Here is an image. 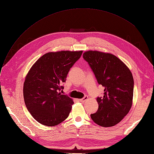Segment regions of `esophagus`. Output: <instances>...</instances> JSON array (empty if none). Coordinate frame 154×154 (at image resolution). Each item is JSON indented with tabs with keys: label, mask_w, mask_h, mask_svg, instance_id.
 <instances>
[{
	"label": "esophagus",
	"mask_w": 154,
	"mask_h": 154,
	"mask_svg": "<svg viewBox=\"0 0 154 154\" xmlns=\"http://www.w3.org/2000/svg\"><path fill=\"white\" fill-rule=\"evenodd\" d=\"M87 99H88V97H87V96H85L83 98L80 99H79V101H80V102L83 103V102H85V100H86Z\"/></svg>",
	"instance_id": "esophagus-1"
}]
</instances>
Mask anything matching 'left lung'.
<instances>
[{
	"label": "left lung",
	"mask_w": 154,
	"mask_h": 154,
	"mask_svg": "<svg viewBox=\"0 0 154 154\" xmlns=\"http://www.w3.org/2000/svg\"><path fill=\"white\" fill-rule=\"evenodd\" d=\"M83 57L91 67L97 83L104 87L97 97V111L91 114L95 123L111 127L129 113L133 98L134 79L129 68L116 56L98 51L85 52Z\"/></svg>",
	"instance_id": "obj_1"
}]
</instances>
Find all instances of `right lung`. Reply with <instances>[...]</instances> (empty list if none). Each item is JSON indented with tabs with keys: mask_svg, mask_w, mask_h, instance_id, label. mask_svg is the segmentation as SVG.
Returning a JSON list of instances; mask_svg holds the SVG:
<instances>
[{
	"mask_svg": "<svg viewBox=\"0 0 154 154\" xmlns=\"http://www.w3.org/2000/svg\"><path fill=\"white\" fill-rule=\"evenodd\" d=\"M83 51L47 53L36 61L25 78L23 97L29 113L39 123L55 126L65 120L72 100L62 94L63 83Z\"/></svg>",
	"mask_w": 154,
	"mask_h": 154,
	"instance_id": "obj_1",
	"label": "right lung"
}]
</instances>
